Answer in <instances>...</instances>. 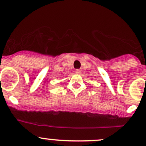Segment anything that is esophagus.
<instances>
[{
	"label": "esophagus",
	"instance_id": "obj_1",
	"mask_svg": "<svg viewBox=\"0 0 146 146\" xmlns=\"http://www.w3.org/2000/svg\"><path fill=\"white\" fill-rule=\"evenodd\" d=\"M75 72H76V73L80 74V73H81V70H80V69H76V70H75Z\"/></svg>",
	"mask_w": 146,
	"mask_h": 146
}]
</instances>
